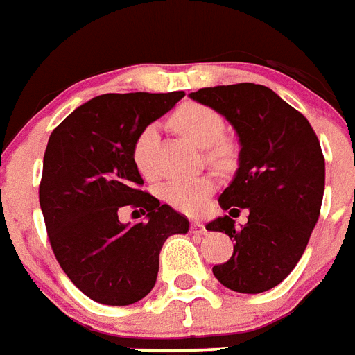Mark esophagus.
<instances>
[{"mask_svg":"<svg viewBox=\"0 0 355 355\" xmlns=\"http://www.w3.org/2000/svg\"><path fill=\"white\" fill-rule=\"evenodd\" d=\"M191 232H193L195 236H202V234H206L205 225H202L200 221H193L191 223Z\"/></svg>","mask_w":355,"mask_h":355,"instance_id":"1","label":"esophagus"}]
</instances>
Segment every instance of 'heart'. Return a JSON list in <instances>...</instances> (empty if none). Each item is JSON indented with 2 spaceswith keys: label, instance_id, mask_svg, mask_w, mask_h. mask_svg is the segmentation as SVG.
<instances>
[{
  "label": "heart",
  "instance_id": "1",
  "mask_svg": "<svg viewBox=\"0 0 355 355\" xmlns=\"http://www.w3.org/2000/svg\"><path fill=\"white\" fill-rule=\"evenodd\" d=\"M173 127L182 134L184 138L193 141L199 147H210L217 144L225 134V121L219 114L210 107L199 105V103H186L173 114ZM156 138H158V127L150 123L138 134L132 147V160L138 167V171L144 177L155 175L153 166V150H155ZM208 158L219 166L230 160V147L228 145H216L208 153ZM216 182L210 177H193V178H173L167 180L160 188L162 199L167 205H171L175 210L195 216L202 211L206 200L214 193Z\"/></svg>",
  "mask_w": 355,
  "mask_h": 355
}]
</instances>
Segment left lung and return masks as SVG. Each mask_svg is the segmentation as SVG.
<instances>
[{"label":"left lung","mask_w":355,"mask_h":355,"mask_svg":"<svg viewBox=\"0 0 355 355\" xmlns=\"http://www.w3.org/2000/svg\"><path fill=\"white\" fill-rule=\"evenodd\" d=\"M227 118L239 138L237 171L219 197L223 210L247 208L248 221L228 216L206 225L236 241L232 258L214 275L237 293L278 286L302 258L319 221L324 195V156L302 114L261 85L214 86L189 94Z\"/></svg>","instance_id":"8db88e82"}]
</instances>
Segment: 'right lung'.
Listing matches in <instances>:
<instances>
[{"label": "right lung", "instance_id": "1", "mask_svg": "<svg viewBox=\"0 0 355 355\" xmlns=\"http://www.w3.org/2000/svg\"><path fill=\"white\" fill-rule=\"evenodd\" d=\"M184 92L105 94L75 108L49 136L40 208L55 258L86 297L128 306L155 287L162 245L189 221L138 189L132 147L147 125L169 112ZM139 207L145 223L125 225L117 211Z\"/></svg>", "mask_w": 355, "mask_h": 355}]
</instances>
